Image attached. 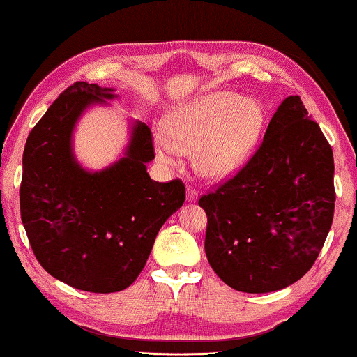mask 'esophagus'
<instances>
[{"label": "esophagus", "mask_w": 357, "mask_h": 357, "mask_svg": "<svg viewBox=\"0 0 357 357\" xmlns=\"http://www.w3.org/2000/svg\"><path fill=\"white\" fill-rule=\"evenodd\" d=\"M199 199V190L194 185H188V202H195Z\"/></svg>", "instance_id": "esophagus-1"}]
</instances>
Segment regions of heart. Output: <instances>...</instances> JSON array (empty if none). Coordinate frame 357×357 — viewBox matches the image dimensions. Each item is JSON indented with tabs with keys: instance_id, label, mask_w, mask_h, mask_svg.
Here are the masks:
<instances>
[{
	"instance_id": "1",
	"label": "heart",
	"mask_w": 357,
	"mask_h": 357,
	"mask_svg": "<svg viewBox=\"0 0 357 357\" xmlns=\"http://www.w3.org/2000/svg\"><path fill=\"white\" fill-rule=\"evenodd\" d=\"M264 125V109L232 91H213L169 110L157 155L174 163L194 153V167L208 179H226L248 162Z\"/></svg>"
}]
</instances>
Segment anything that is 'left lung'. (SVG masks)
Here are the masks:
<instances>
[{
  "mask_svg": "<svg viewBox=\"0 0 357 357\" xmlns=\"http://www.w3.org/2000/svg\"><path fill=\"white\" fill-rule=\"evenodd\" d=\"M333 153L300 96L279 105L236 176L202 195L205 253L234 290L268 294L312 268L335 208Z\"/></svg>",
  "mask_w": 357,
  "mask_h": 357,
  "instance_id": "left-lung-1",
  "label": "left lung"
}]
</instances>
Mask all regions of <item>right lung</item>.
Returning <instances> with one entry per match:
<instances>
[{"label": "right lung", "mask_w": 357, "mask_h": 357, "mask_svg": "<svg viewBox=\"0 0 357 357\" xmlns=\"http://www.w3.org/2000/svg\"><path fill=\"white\" fill-rule=\"evenodd\" d=\"M114 89L77 82L30 131L24 151L20 218L36 259L73 289L125 290L144 269L163 222L181 208V179L157 183L151 128L136 121L125 157L100 172H86L72 151L73 128L93 104L114 99Z\"/></svg>", "instance_id": "add662e5"}]
</instances>
